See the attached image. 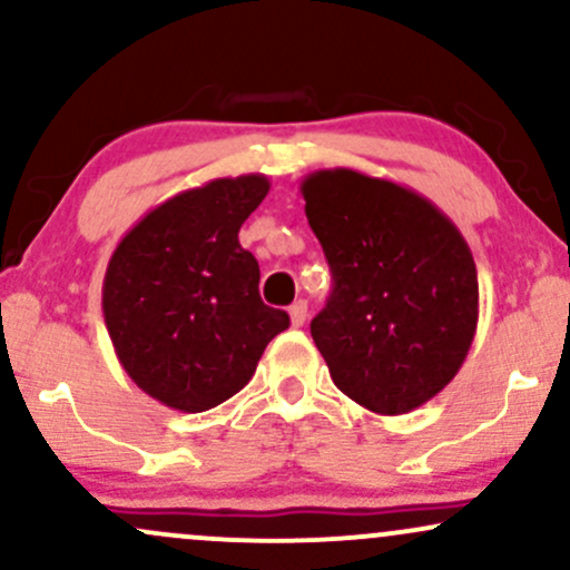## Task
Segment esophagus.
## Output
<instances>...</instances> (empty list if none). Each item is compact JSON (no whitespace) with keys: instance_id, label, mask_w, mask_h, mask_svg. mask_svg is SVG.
<instances>
[{"instance_id":"34e87169","label":"esophagus","mask_w":570,"mask_h":570,"mask_svg":"<svg viewBox=\"0 0 570 570\" xmlns=\"http://www.w3.org/2000/svg\"><path fill=\"white\" fill-rule=\"evenodd\" d=\"M305 316H307V303L305 299H297V303L289 307V318H292L294 330H299V326L305 324Z\"/></svg>"}]
</instances>
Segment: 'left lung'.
Here are the masks:
<instances>
[{
	"label": "left lung",
	"mask_w": 570,
	"mask_h": 570,
	"mask_svg": "<svg viewBox=\"0 0 570 570\" xmlns=\"http://www.w3.org/2000/svg\"><path fill=\"white\" fill-rule=\"evenodd\" d=\"M299 189L335 281L311 322L332 381L377 415L421 407L472 348V248L434 203L396 181L324 168Z\"/></svg>",
	"instance_id": "obj_1"
}]
</instances>
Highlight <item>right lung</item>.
Listing matches in <instances>:
<instances>
[{"label": "right lung", "mask_w": 570, "mask_h": 570, "mask_svg": "<svg viewBox=\"0 0 570 570\" xmlns=\"http://www.w3.org/2000/svg\"><path fill=\"white\" fill-rule=\"evenodd\" d=\"M263 174L212 179L144 214L117 244L101 307L115 353L144 394L203 412L252 381L289 316L259 297V265L238 244L265 200Z\"/></svg>", "instance_id": "add662e5"}]
</instances>
